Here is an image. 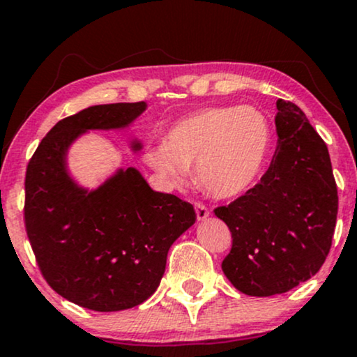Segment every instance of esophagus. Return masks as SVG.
Instances as JSON below:
<instances>
[{"label":"esophagus","mask_w":357,"mask_h":357,"mask_svg":"<svg viewBox=\"0 0 357 357\" xmlns=\"http://www.w3.org/2000/svg\"><path fill=\"white\" fill-rule=\"evenodd\" d=\"M195 210H196V216H198L199 221L206 220L208 216H210V210H208L203 203H195Z\"/></svg>","instance_id":"1"}]
</instances>
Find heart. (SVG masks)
I'll return each instance as SVG.
<instances>
[{"label": "heart", "instance_id": "obj_1", "mask_svg": "<svg viewBox=\"0 0 357 357\" xmlns=\"http://www.w3.org/2000/svg\"><path fill=\"white\" fill-rule=\"evenodd\" d=\"M272 124L253 105L208 107L179 119L144 161L169 186H183L195 165L196 181L215 198H235L264 173Z\"/></svg>", "mask_w": 357, "mask_h": 357}]
</instances>
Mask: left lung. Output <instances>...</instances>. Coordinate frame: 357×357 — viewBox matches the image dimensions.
<instances>
[{"label": "left lung", "mask_w": 357, "mask_h": 357, "mask_svg": "<svg viewBox=\"0 0 357 357\" xmlns=\"http://www.w3.org/2000/svg\"><path fill=\"white\" fill-rule=\"evenodd\" d=\"M277 149L267 173L243 196L215 210L231 231L221 264L252 297L289 292L319 272L337 220V186L326 142L289 100H277Z\"/></svg>", "instance_id": "obj_1"}]
</instances>
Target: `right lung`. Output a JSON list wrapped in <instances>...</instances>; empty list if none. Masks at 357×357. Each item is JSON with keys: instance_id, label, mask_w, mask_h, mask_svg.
Instances as JSON below:
<instances>
[{"instance_id": "right-lung-1", "label": "right lung", "mask_w": 357, "mask_h": 357, "mask_svg": "<svg viewBox=\"0 0 357 357\" xmlns=\"http://www.w3.org/2000/svg\"><path fill=\"white\" fill-rule=\"evenodd\" d=\"M146 102L92 105L56 122L36 147L24 179V225L48 285L97 312L147 301L159 287L171 245L196 221L195 208L158 192L136 167H119L93 190L68 169V151L89 130H124ZM142 142L130 141L139 153Z\"/></svg>"}]
</instances>
